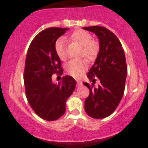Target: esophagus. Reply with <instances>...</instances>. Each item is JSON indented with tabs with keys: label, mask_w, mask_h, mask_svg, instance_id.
<instances>
[{
	"label": "esophagus",
	"mask_w": 148,
	"mask_h": 148,
	"mask_svg": "<svg viewBox=\"0 0 148 148\" xmlns=\"http://www.w3.org/2000/svg\"><path fill=\"white\" fill-rule=\"evenodd\" d=\"M76 81H77V85H78V86H82V84H83V83H82L81 80H77Z\"/></svg>",
	"instance_id": "1"
}]
</instances>
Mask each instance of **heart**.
Instances as JSON below:
<instances>
[{
	"label": "heart",
	"mask_w": 148,
	"mask_h": 148,
	"mask_svg": "<svg viewBox=\"0 0 148 148\" xmlns=\"http://www.w3.org/2000/svg\"><path fill=\"white\" fill-rule=\"evenodd\" d=\"M71 42H77L82 47V55L87 59L93 60L97 57L99 47L89 32L83 29H76L69 35L68 38ZM66 41L63 37L56 40L55 50L58 58L62 60L66 59ZM88 68V63L85 60H72L66 65V70L71 75L78 77L84 73Z\"/></svg>",
	"instance_id": "1"
}]
</instances>
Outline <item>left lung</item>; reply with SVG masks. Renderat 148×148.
<instances>
[{"label":"left lung","mask_w":148,"mask_h":148,"mask_svg":"<svg viewBox=\"0 0 148 148\" xmlns=\"http://www.w3.org/2000/svg\"><path fill=\"white\" fill-rule=\"evenodd\" d=\"M94 33L99 40V52L87 77L91 82L83 84L90 94L85 101V110L89 116L103 119L112 114L124 95L127 74L125 55L120 41L111 31L103 26L83 27ZM100 81L94 87L95 78Z\"/></svg>","instance_id":"obj_1"}]
</instances>
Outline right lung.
I'll return each instance as SVG.
<instances>
[{"mask_svg": "<svg viewBox=\"0 0 148 148\" xmlns=\"http://www.w3.org/2000/svg\"><path fill=\"white\" fill-rule=\"evenodd\" d=\"M68 29L51 27L42 31L31 42L26 54V98L35 113L47 121L57 120L65 114L67 100L75 88L76 81L71 76H63L58 83L52 80V75L63 73L55 43Z\"/></svg>", "mask_w": 148, "mask_h": 148, "instance_id": "1", "label": "right lung"}]
</instances>
